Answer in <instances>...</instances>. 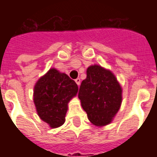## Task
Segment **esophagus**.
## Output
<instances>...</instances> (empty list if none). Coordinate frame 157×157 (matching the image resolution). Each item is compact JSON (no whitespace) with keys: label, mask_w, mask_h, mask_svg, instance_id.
<instances>
[{"label":"esophagus","mask_w":157,"mask_h":157,"mask_svg":"<svg viewBox=\"0 0 157 157\" xmlns=\"http://www.w3.org/2000/svg\"><path fill=\"white\" fill-rule=\"evenodd\" d=\"M75 83L77 84V85L80 86V84H81V79H80V78H76L75 80Z\"/></svg>","instance_id":"1"}]
</instances>
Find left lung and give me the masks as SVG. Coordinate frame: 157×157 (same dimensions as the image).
Segmentation results:
<instances>
[{
  "instance_id": "left-lung-1",
  "label": "left lung",
  "mask_w": 157,
  "mask_h": 157,
  "mask_svg": "<svg viewBox=\"0 0 157 157\" xmlns=\"http://www.w3.org/2000/svg\"><path fill=\"white\" fill-rule=\"evenodd\" d=\"M78 98L89 120L97 126H103L111 123L120 108L122 88L110 71L92 65L81 84Z\"/></svg>"
}]
</instances>
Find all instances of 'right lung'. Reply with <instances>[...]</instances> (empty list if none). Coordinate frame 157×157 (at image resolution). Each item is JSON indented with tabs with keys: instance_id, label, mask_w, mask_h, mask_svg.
Masks as SVG:
<instances>
[{
	"instance_id": "1",
	"label": "right lung",
	"mask_w": 157,
	"mask_h": 157,
	"mask_svg": "<svg viewBox=\"0 0 157 157\" xmlns=\"http://www.w3.org/2000/svg\"><path fill=\"white\" fill-rule=\"evenodd\" d=\"M77 92L78 86L68 75L50 69L34 86L33 101L40 118L51 128L61 126L69 101Z\"/></svg>"
}]
</instances>
